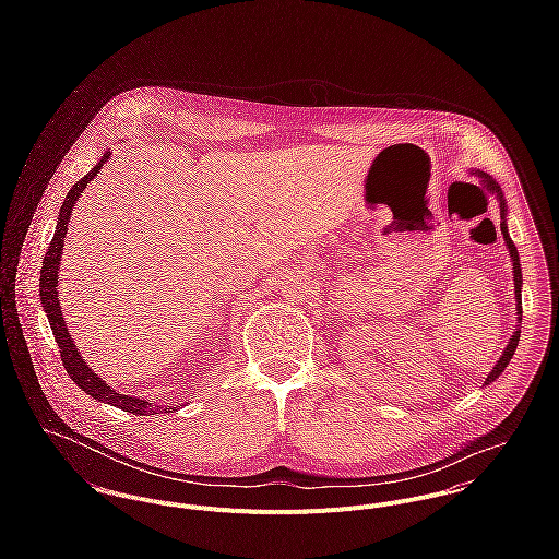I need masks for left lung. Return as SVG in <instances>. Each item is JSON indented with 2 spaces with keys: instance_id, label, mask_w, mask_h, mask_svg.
Segmentation results:
<instances>
[{
  "instance_id": "left-lung-1",
  "label": "left lung",
  "mask_w": 559,
  "mask_h": 559,
  "mask_svg": "<svg viewBox=\"0 0 559 559\" xmlns=\"http://www.w3.org/2000/svg\"><path fill=\"white\" fill-rule=\"evenodd\" d=\"M479 178H481V182H484V187L488 189V191H492L495 195H497V200H499V209H501V235H503V240H506V245H508V251H510V260H512V273H514V295H516V319L519 322L523 320V304H521V286H523V275H521V262H519V251H516V247H514V242L510 239V235H508V224H506V213H508V209H506V200H503V193H501V189H499V185L488 176V174H484V171H476ZM519 337H521V326L512 333V337H510V342H508V346L503 348V353H501V357H499V361L495 364V368L490 370V374L486 377V385H490L495 379H499V374L506 370V366L510 364V359H512V355H514V350H516V346H519Z\"/></svg>"
}]
</instances>
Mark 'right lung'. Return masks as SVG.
<instances>
[{
  "mask_svg": "<svg viewBox=\"0 0 559 559\" xmlns=\"http://www.w3.org/2000/svg\"><path fill=\"white\" fill-rule=\"evenodd\" d=\"M111 157V153H105L103 159L98 160V165H94L81 180H78L73 185V189L69 191L62 209H60V215H58V226H56V235L49 242V249L43 258V269H40V301H43V308H45V314L49 319L51 324V331H53V337L60 346V357H62V364L69 372V377L78 383L81 392H85L87 396H92L98 402H107L116 408H122V411H129L133 415H155L157 411H167L169 408H163L157 406L155 402H146V400L138 399V396H124V394H118L116 390H111L98 374L92 372V368L81 359L80 350L78 346L73 344V337L69 335V329H67V320L62 317V306L58 301V271H60V260H62V249H64V237H67V230H69V219H71V213H73V206L75 202L80 200L85 185L98 174V169L103 167V163ZM176 411V406L171 408Z\"/></svg>",
  "mask_w": 559,
  "mask_h": 559,
  "instance_id": "right-lung-1",
  "label": "right lung"
}]
</instances>
